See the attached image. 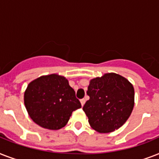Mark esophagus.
<instances>
[{"label":"esophagus","mask_w":159,"mask_h":159,"mask_svg":"<svg viewBox=\"0 0 159 159\" xmlns=\"http://www.w3.org/2000/svg\"><path fill=\"white\" fill-rule=\"evenodd\" d=\"M85 102H86V100H85V99H82V100H81V104H82V106H84Z\"/></svg>","instance_id":"obj_1"}]
</instances>
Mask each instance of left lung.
Here are the masks:
<instances>
[{
	"label": "left lung",
	"instance_id": "left-lung-1",
	"mask_svg": "<svg viewBox=\"0 0 159 159\" xmlns=\"http://www.w3.org/2000/svg\"><path fill=\"white\" fill-rule=\"evenodd\" d=\"M87 94L90 99L85 103L83 111L91 127L99 133L118 129L133 111V85L116 73H106L91 80Z\"/></svg>",
	"mask_w": 159,
	"mask_h": 159
}]
</instances>
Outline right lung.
<instances>
[{
    "mask_svg": "<svg viewBox=\"0 0 159 159\" xmlns=\"http://www.w3.org/2000/svg\"><path fill=\"white\" fill-rule=\"evenodd\" d=\"M24 101L34 122L53 130L64 127L72 111L82 107L68 81L57 74L32 81L25 92Z\"/></svg>",
    "mask_w": 159,
    "mask_h": 159,
    "instance_id": "1",
    "label": "right lung"
}]
</instances>
